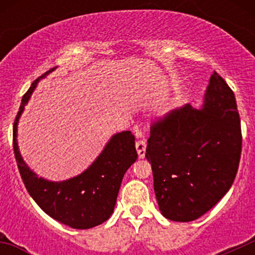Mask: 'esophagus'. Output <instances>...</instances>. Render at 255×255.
Segmentation results:
<instances>
[{
  "label": "esophagus",
  "mask_w": 255,
  "mask_h": 255,
  "mask_svg": "<svg viewBox=\"0 0 255 255\" xmlns=\"http://www.w3.org/2000/svg\"><path fill=\"white\" fill-rule=\"evenodd\" d=\"M135 147H136V152H138L139 158H144V155H145V148H147L145 140H138L136 144H135Z\"/></svg>",
  "instance_id": "34e87169"
}]
</instances>
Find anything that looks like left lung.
Here are the masks:
<instances>
[{"mask_svg": "<svg viewBox=\"0 0 255 255\" xmlns=\"http://www.w3.org/2000/svg\"><path fill=\"white\" fill-rule=\"evenodd\" d=\"M242 141L235 94L215 71L202 110L185 105L150 126L145 157L162 215L189 222L215 207L235 180Z\"/></svg>", "mask_w": 255, "mask_h": 255, "instance_id": "left-lung-1", "label": "left lung"}]
</instances>
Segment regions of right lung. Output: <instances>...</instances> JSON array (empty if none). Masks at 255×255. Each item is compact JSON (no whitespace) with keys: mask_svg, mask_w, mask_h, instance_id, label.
<instances>
[{"mask_svg":"<svg viewBox=\"0 0 255 255\" xmlns=\"http://www.w3.org/2000/svg\"><path fill=\"white\" fill-rule=\"evenodd\" d=\"M53 70L55 67L35 79L22 96L13 123V153L26 190L47 215L73 229H91L103 224L114 213L124 175L138 158L135 136L131 131L115 134L96 161L73 179L55 182L38 177L19 152L17 123L38 82Z\"/></svg>","mask_w":255,"mask_h":255,"instance_id":"obj_1","label":"right lung"}]
</instances>
